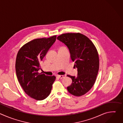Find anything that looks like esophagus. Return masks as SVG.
Masks as SVG:
<instances>
[{"mask_svg": "<svg viewBox=\"0 0 123 123\" xmlns=\"http://www.w3.org/2000/svg\"><path fill=\"white\" fill-rule=\"evenodd\" d=\"M57 77L60 79H62L63 78H64L66 77L65 75H57Z\"/></svg>", "mask_w": 123, "mask_h": 123, "instance_id": "1", "label": "esophagus"}]
</instances>
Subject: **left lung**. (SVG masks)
I'll use <instances>...</instances> for the list:
<instances>
[{
  "instance_id": "8db88e82",
  "label": "left lung",
  "mask_w": 123,
  "mask_h": 123,
  "mask_svg": "<svg viewBox=\"0 0 123 123\" xmlns=\"http://www.w3.org/2000/svg\"><path fill=\"white\" fill-rule=\"evenodd\" d=\"M57 39L68 47L77 68V77L67 75L72 79L67 90L75 96L83 95L92 89L96 79L99 68L97 50L88 37L79 32L63 33Z\"/></svg>"
}]
</instances>
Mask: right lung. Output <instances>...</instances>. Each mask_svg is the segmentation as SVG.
<instances>
[{"instance_id":"1","label":"right lung","mask_w":123,"mask_h":123,"mask_svg":"<svg viewBox=\"0 0 123 123\" xmlns=\"http://www.w3.org/2000/svg\"><path fill=\"white\" fill-rule=\"evenodd\" d=\"M56 36L33 39L24 44L17 54L16 76L25 92L37 100H43L50 94L55 76H49L38 71L47 51L56 40Z\"/></svg>"}]
</instances>
